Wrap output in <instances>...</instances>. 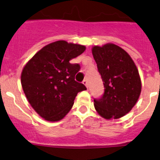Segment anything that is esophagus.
I'll return each mask as SVG.
<instances>
[{"label":"esophagus","mask_w":160,"mask_h":160,"mask_svg":"<svg viewBox=\"0 0 160 160\" xmlns=\"http://www.w3.org/2000/svg\"><path fill=\"white\" fill-rule=\"evenodd\" d=\"M82 83L85 85V86H86V87H88V80H87V79H84L82 82Z\"/></svg>","instance_id":"34e87169"}]
</instances>
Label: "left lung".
Here are the masks:
<instances>
[{
    "label": "left lung",
    "mask_w": 160,
    "mask_h": 160,
    "mask_svg": "<svg viewBox=\"0 0 160 160\" xmlns=\"http://www.w3.org/2000/svg\"><path fill=\"white\" fill-rule=\"evenodd\" d=\"M92 53L105 88L100 98H94V108L106 119L121 118L140 95L141 80L136 66L124 49L114 44L94 46Z\"/></svg>",
    "instance_id": "left-lung-1"
}]
</instances>
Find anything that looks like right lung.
<instances>
[{"label": "right lung", "mask_w": 160, "mask_h": 160, "mask_svg": "<svg viewBox=\"0 0 160 160\" xmlns=\"http://www.w3.org/2000/svg\"><path fill=\"white\" fill-rule=\"evenodd\" d=\"M85 49L84 46L58 41L42 48L24 67L21 77L24 93L31 107L46 120L64 118L78 93L87 90L75 81L80 65L70 62Z\"/></svg>", "instance_id": "obj_1"}]
</instances>
